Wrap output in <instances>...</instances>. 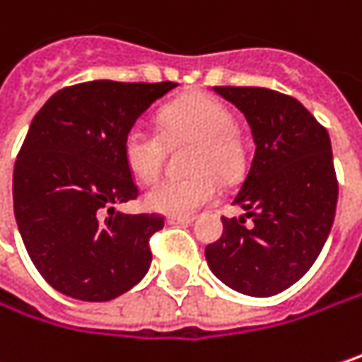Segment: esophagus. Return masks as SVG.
Instances as JSON below:
<instances>
[{
  "label": "esophagus",
  "instance_id": "34e87169",
  "mask_svg": "<svg viewBox=\"0 0 362 362\" xmlns=\"http://www.w3.org/2000/svg\"><path fill=\"white\" fill-rule=\"evenodd\" d=\"M192 219L194 217H190V215H168L165 217V221L170 226H186V223H192Z\"/></svg>",
  "mask_w": 362,
  "mask_h": 362
}]
</instances>
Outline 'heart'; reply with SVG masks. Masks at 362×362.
I'll return each instance as SVG.
<instances>
[{"label":"heart","mask_w":362,"mask_h":362,"mask_svg":"<svg viewBox=\"0 0 362 362\" xmlns=\"http://www.w3.org/2000/svg\"><path fill=\"white\" fill-rule=\"evenodd\" d=\"M159 134L134 126L122 143V155L134 178L155 180L163 161V143L174 147L190 143L184 180H161L145 192L148 211L190 215L217 197V181L232 182L243 170L245 153L236 139L232 112L207 95H188L165 105L159 115Z\"/></svg>","instance_id":"obj_1"}]
</instances>
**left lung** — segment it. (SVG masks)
<instances>
[{"label": "left lung", "instance_id": "obj_1", "mask_svg": "<svg viewBox=\"0 0 362 362\" xmlns=\"http://www.w3.org/2000/svg\"><path fill=\"white\" fill-rule=\"evenodd\" d=\"M247 117L255 155L207 265L228 288L274 296L303 278L325 245L338 203L327 130L294 97L259 86H214ZM251 221L246 223V219Z\"/></svg>", "mask_w": 362, "mask_h": 362}]
</instances>
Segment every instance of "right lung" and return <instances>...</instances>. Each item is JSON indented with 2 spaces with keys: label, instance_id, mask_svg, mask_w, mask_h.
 Returning <instances> with one entry per match:
<instances>
[{
  "label": "right lung",
  "instance_id": "add662e5",
  "mask_svg": "<svg viewBox=\"0 0 362 362\" xmlns=\"http://www.w3.org/2000/svg\"><path fill=\"white\" fill-rule=\"evenodd\" d=\"M176 86L90 81L57 90L33 117L14 165V215L30 261L57 292L105 303L145 278L163 217L115 209L139 197L122 143Z\"/></svg>",
  "mask_w": 362,
  "mask_h": 362
}]
</instances>
